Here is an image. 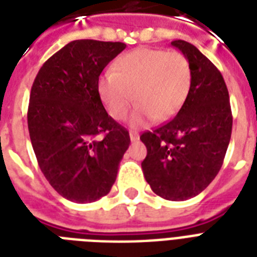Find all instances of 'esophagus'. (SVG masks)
<instances>
[{
    "instance_id": "34e87169",
    "label": "esophagus",
    "mask_w": 257,
    "mask_h": 257,
    "mask_svg": "<svg viewBox=\"0 0 257 257\" xmlns=\"http://www.w3.org/2000/svg\"><path fill=\"white\" fill-rule=\"evenodd\" d=\"M129 137H131V141H137L139 140V133L137 132H132V131H131V132H129Z\"/></svg>"
}]
</instances>
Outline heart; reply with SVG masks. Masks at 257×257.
I'll list each match as a JSON object with an SVG mask.
<instances>
[{
  "label": "heart",
  "mask_w": 257,
  "mask_h": 257,
  "mask_svg": "<svg viewBox=\"0 0 257 257\" xmlns=\"http://www.w3.org/2000/svg\"><path fill=\"white\" fill-rule=\"evenodd\" d=\"M191 84V66L183 54L141 48L116 60L112 72L98 78L97 90L114 120L125 118L135 101L137 108L131 124L137 126L149 117L163 122L175 116L187 100Z\"/></svg>",
  "instance_id": "b5f03b06"
}]
</instances>
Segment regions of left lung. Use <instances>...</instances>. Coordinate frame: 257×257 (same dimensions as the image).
<instances>
[{
    "mask_svg": "<svg viewBox=\"0 0 257 257\" xmlns=\"http://www.w3.org/2000/svg\"><path fill=\"white\" fill-rule=\"evenodd\" d=\"M171 44L191 66V90L172 120L140 136L147 147L141 168L156 195L184 201L203 192L219 173L231 140L232 112L219 69L189 42Z\"/></svg>",
    "mask_w": 257,
    "mask_h": 257,
    "instance_id": "8db88e82",
    "label": "left lung"
}]
</instances>
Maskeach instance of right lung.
<instances>
[{
    "label": "right lung",
    "instance_id": "1",
    "mask_svg": "<svg viewBox=\"0 0 257 257\" xmlns=\"http://www.w3.org/2000/svg\"><path fill=\"white\" fill-rule=\"evenodd\" d=\"M124 42L76 40L38 70L30 90L28 128L46 180L69 201L93 203L116 181L131 137L108 116L97 84Z\"/></svg>",
    "mask_w": 257,
    "mask_h": 257
}]
</instances>
